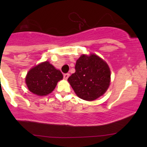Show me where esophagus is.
Masks as SVG:
<instances>
[{
	"mask_svg": "<svg viewBox=\"0 0 147 147\" xmlns=\"http://www.w3.org/2000/svg\"><path fill=\"white\" fill-rule=\"evenodd\" d=\"M63 77H64V79H65V80H67V78L69 77V73L64 74V75H63Z\"/></svg>",
	"mask_w": 147,
	"mask_h": 147,
	"instance_id": "esophagus-1",
	"label": "esophagus"
}]
</instances>
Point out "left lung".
<instances>
[{"mask_svg": "<svg viewBox=\"0 0 147 147\" xmlns=\"http://www.w3.org/2000/svg\"><path fill=\"white\" fill-rule=\"evenodd\" d=\"M75 72L68 82L82 100L93 101L103 95L110 84V69L105 61L94 54L82 55L77 60Z\"/></svg>", "mask_w": 147, "mask_h": 147, "instance_id": "1", "label": "left lung"}]
</instances>
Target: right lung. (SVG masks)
<instances>
[{
  "instance_id": "1",
  "label": "right lung",
  "mask_w": 147,
  "mask_h": 147,
  "mask_svg": "<svg viewBox=\"0 0 147 147\" xmlns=\"http://www.w3.org/2000/svg\"><path fill=\"white\" fill-rule=\"evenodd\" d=\"M63 75L49 62L45 61L29 70L26 78L28 90L38 96H45L55 88Z\"/></svg>"
}]
</instances>
